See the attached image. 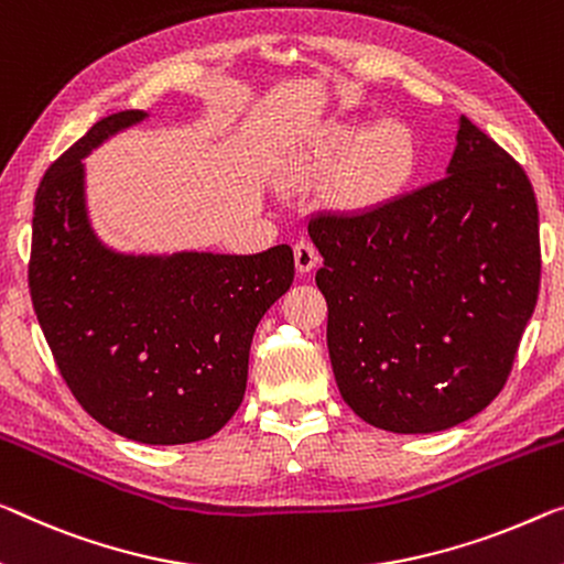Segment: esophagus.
Masks as SVG:
<instances>
[{"mask_svg": "<svg viewBox=\"0 0 564 564\" xmlns=\"http://www.w3.org/2000/svg\"><path fill=\"white\" fill-rule=\"evenodd\" d=\"M317 262H319V254H317V249H315V245H312V241H297V245H294V264H297V272H310V270H315L317 267Z\"/></svg>", "mask_w": 564, "mask_h": 564, "instance_id": "esophagus-1", "label": "esophagus"}]
</instances>
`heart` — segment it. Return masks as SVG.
Here are the masks:
<instances>
[{
    "label": "heart",
    "instance_id": "heart-1",
    "mask_svg": "<svg viewBox=\"0 0 564 564\" xmlns=\"http://www.w3.org/2000/svg\"><path fill=\"white\" fill-rule=\"evenodd\" d=\"M319 163H343V194L355 206H378L409 184L415 145L395 123H335L317 141Z\"/></svg>",
    "mask_w": 564,
    "mask_h": 564
}]
</instances>
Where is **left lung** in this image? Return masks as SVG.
I'll list each match as a JSON object with an SVG mask.
<instances>
[{"instance_id": "obj_1", "label": "left lung", "mask_w": 564, "mask_h": 564, "mask_svg": "<svg viewBox=\"0 0 564 564\" xmlns=\"http://www.w3.org/2000/svg\"><path fill=\"white\" fill-rule=\"evenodd\" d=\"M448 176L358 214H315L327 350L370 426L431 433L505 388L540 292V216L524 169L469 118Z\"/></svg>"}]
</instances>
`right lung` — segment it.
I'll return each mask as SVG.
<instances>
[{
    "instance_id": "obj_1",
    "label": "right lung",
    "mask_w": 564,
    "mask_h": 564,
    "mask_svg": "<svg viewBox=\"0 0 564 564\" xmlns=\"http://www.w3.org/2000/svg\"><path fill=\"white\" fill-rule=\"evenodd\" d=\"M145 112H112L52 163L34 196L30 294L57 370L95 421L141 444H192L237 413L257 323L294 254L120 257L95 239L83 155Z\"/></svg>"
}]
</instances>
